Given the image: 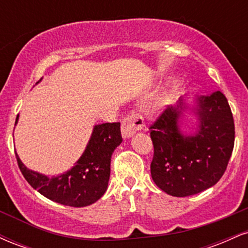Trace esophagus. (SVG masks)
Returning a JSON list of instances; mask_svg holds the SVG:
<instances>
[{"label":"esophagus","mask_w":248,"mask_h":248,"mask_svg":"<svg viewBox=\"0 0 248 248\" xmlns=\"http://www.w3.org/2000/svg\"><path fill=\"white\" fill-rule=\"evenodd\" d=\"M144 121L143 118L138 113H132L130 115H128L127 118L124 119L121 124V133L122 136L124 139H129L135 134L138 130L142 129L143 127Z\"/></svg>","instance_id":"1"}]
</instances>
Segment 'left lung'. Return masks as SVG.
<instances>
[{
  "label": "left lung",
  "mask_w": 248,
  "mask_h": 248,
  "mask_svg": "<svg viewBox=\"0 0 248 248\" xmlns=\"http://www.w3.org/2000/svg\"><path fill=\"white\" fill-rule=\"evenodd\" d=\"M187 116L194 119L186 126ZM153 181L168 195L187 197L215 186L226 170L234 146V121L220 91L186 94L168 107L150 127Z\"/></svg>",
  "instance_id": "1"
}]
</instances>
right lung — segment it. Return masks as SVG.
Returning a JSON list of instances; mask_svg holds the SVG:
<instances>
[{
	"instance_id": "obj_1",
	"label": "right lung",
	"mask_w": 248,
	"mask_h": 248,
	"mask_svg": "<svg viewBox=\"0 0 248 248\" xmlns=\"http://www.w3.org/2000/svg\"><path fill=\"white\" fill-rule=\"evenodd\" d=\"M18 122L16 118L15 126ZM122 142L120 124L93 127L84 153L67 171L50 176L28 169L16 154L24 178L44 197L62 205L84 207L99 201L106 192L110 176V158Z\"/></svg>"
}]
</instances>
